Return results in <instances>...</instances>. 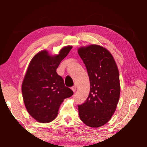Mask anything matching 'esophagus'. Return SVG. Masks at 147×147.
<instances>
[{
    "instance_id": "esophagus-1",
    "label": "esophagus",
    "mask_w": 147,
    "mask_h": 147,
    "mask_svg": "<svg viewBox=\"0 0 147 147\" xmlns=\"http://www.w3.org/2000/svg\"><path fill=\"white\" fill-rule=\"evenodd\" d=\"M71 89H72V90H73V92H75V91H76V86H73V87H72V88H71Z\"/></svg>"
}]
</instances>
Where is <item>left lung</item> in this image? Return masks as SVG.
Listing matches in <instances>:
<instances>
[{"label": "left lung", "mask_w": 147, "mask_h": 147, "mask_svg": "<svg viewBox=\"0 0 147 147\" xmlns=\"http://www.w3.org/2000/svg\"><path fill=\"white\" fill-rule=\"evenodd\" d=\"M78 53L90 81L88 97L78 106L79 117L89 127H100L110 120L119 100L121 88L117 65L108 50L98 45L80 47Z\"/></svg>", "instance_id": "1"}]
</instances>
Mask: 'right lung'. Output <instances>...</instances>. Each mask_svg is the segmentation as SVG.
<instances>
[{
	"label": "right lung",
	"mask_w": 147,
	"mask_h": 147,
	"mask_svg": "<svg viewBox=\"0 0 147 147\" xmlns=\"http://www.w3.org/2000/svg\"><path fill=\"white\" fill-rule=\"evenodd\" d=\"M72 48L65 47L54 56L42 51L30 62L22 84V94L27 111L39 123H48L54 120L62 102L73 94L56 73L60 62Z\"/></svg>",
	"instance_id": "add662e5"
}]
</instances>
